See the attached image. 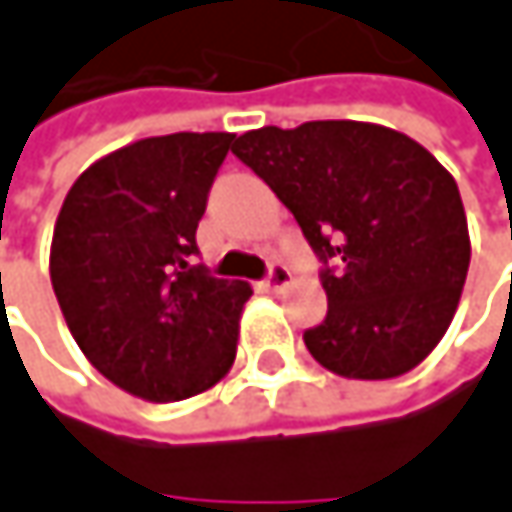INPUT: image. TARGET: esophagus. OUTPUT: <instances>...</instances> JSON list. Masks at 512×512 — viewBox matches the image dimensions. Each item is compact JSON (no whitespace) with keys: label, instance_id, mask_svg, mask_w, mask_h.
Returning a JSON list of instances; mask_svg holds the SVG:
<instances>
[{"label":"esophagus","instance_id":"obj_1","mask_svg":"<svg viewBox=\"0 0 512 512\" xmlns=\"http://www.w3.org/2000/svg\"><path fill=\"white\" fill-rule=\"evenodd\" d=\"M290 284H293V272H290L287 266H281V263H275V266L269 269L266 281H260V287H263L266 293H281V290H287Z\"/></svg>","mask_w":512,"mask_h":512}]
</instances>
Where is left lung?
Here are the masks:
<instances>
[{
  "instance_id": "obj_1",
  "label": "left lung",
  "mask_w": 512,
  "mask_h": 512,
  "mask_svg": "<svg viewBox=\"0 0 512 512\" xmlns=\"http://www.w3.org/2000/svg\"><path fill=\"white\" fill-rule=\"evenodd\" d=\"M290 208L322 272L328 316L304 346L328 372L387 381L437 349L469 272L457 181L413 137L375 122L263 125L234 140Z\"/></svg>"
}]
</instances>
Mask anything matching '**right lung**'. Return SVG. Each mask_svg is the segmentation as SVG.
<instances>
[{
    "mask_svg": "<svg viewBox=\"0 0 512 512\" xmlns=\"http://www.w3.org/2000/svg\"><path fill=\"white\" fill-rule=\"evenodd\" d=\"M231 140L178 131L128 143L90 163L58 213L49 275L72 340L137 398H193L234 366L252 287L193 263Z\"/></svg>",
    "mask_w": 512,
    "mask_h": 512,
    "instance_id": "obj_1",
    "label": "right lung"
}]
</instances>
